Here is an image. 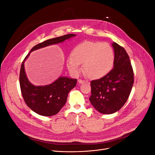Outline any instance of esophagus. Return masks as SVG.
<instances>
[{
	"label": "esophagus",
	"instance_id": "1",
	"mask_svg": "<svg viewBox=\"0 0 155 155\" xmlns=\"http://www.w3.org/2000/svg\"><path fill=\"white\" fill-rule=\"evenodd\" d=\"M78 83H79V84H83V83H85V81H83V80H82V79H78Z\"/></svg>",
	"mask_w": 155,
	"mask_h": 155
}]
</instances>
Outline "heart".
I'll use <instances>...</instances> for the list:
<instances>
[{"label":"heart","instance_id":"b5f03b06","mask_svg":"<svg viewBox=\"0 0 155 155\" xmlns=\"http://www.w3.org/2000/svg\"><path fill=\"white\" fill-rule=\"evenodd\" d=\"M114 59V50L109 43L85 41L74 48L67 65L70 73L78 76L83 64L84 72L89 78L100 79L111 71Z\"/></svg>","mask_w":155,"mask_h":155}]
</instances>
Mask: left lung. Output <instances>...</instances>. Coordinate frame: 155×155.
I'll list each match as a JSON object with an SVG mask.
<instances>
[{"mask_svg": "<svg viewBox=\"0 0 155 155\" xmlns=\"http://www.w3.org/2000/svg\"><path fill=\"white\" fill-rule=\"evenodd\" d=\"M115 55L114 68L107 76L91 82V104L102 114L119 110L127 100L134 83L133 70L125 50L112 43Z\"/></svg>", "mask_w": 155, "mask_h": 155, "instance_id": "left-lung-1", "label": "left lung"}]
</instances>
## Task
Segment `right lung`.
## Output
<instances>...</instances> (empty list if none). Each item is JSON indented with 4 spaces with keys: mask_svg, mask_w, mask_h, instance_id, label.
<instances>
[{
    "mask_svg": "<svg viewBox=\"0 0 155 155\" xmlns=\"http://www.w3.org/2000/svg\"><path fill=\"white\" fill-rule=\"evenodd\" d=\"M76 35V34H67L46 40L37 45L31 48L23 61L19 77L22 95L26 105L37 114L44 116H51L58 113L66 104L68 94L76 87L77 79L61 76L49 85L35 86L30 82L26 76L25 68V61L33 51L61 43Z\"/></svg>",
    "mask_w": 155,
    "mask_h": 155,
    "instance_id": "1",
    "label": "right lung"
}]
</instances>
